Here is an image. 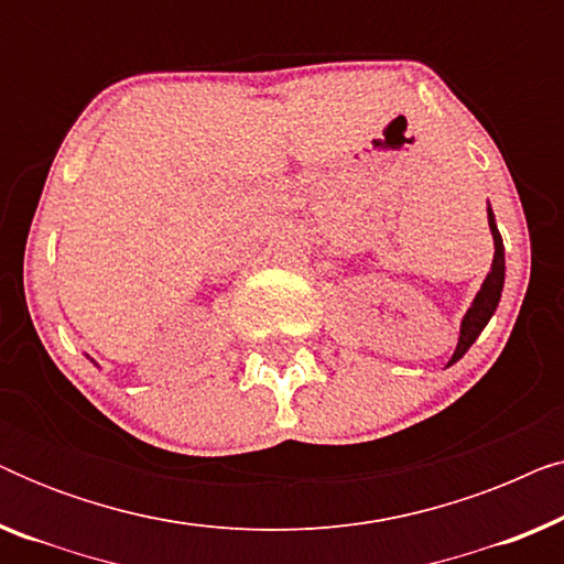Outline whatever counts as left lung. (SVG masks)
Here are the masks:
<instances>
[{"mask_svg": "<svg viewBox=\"0 0 564 564\" xmlns=\"http://www.w3.org/2000/svg\"><path fill=\"white\" fill-rule=\"evenodd\" d=\"M488 226H490V234H492V246H496V253H492L490 272H488V276H485V282L480 284V290H477L473 305L467 307L465 318H462L457 349H454L452 359L446 361V367H452L454 361H459L462 357H465L469 346L477 341V336L482 334V328L488 326V321L492 318V313H496V307L500 303V292H503V282H506V251H503V238H500V234H498L496 215H492L490 203H488Z\"/></svg>", "mask_w": 564, "mask_h": 564, "instance_id": "8db88e82", "label": "left lung"}]
</instances>
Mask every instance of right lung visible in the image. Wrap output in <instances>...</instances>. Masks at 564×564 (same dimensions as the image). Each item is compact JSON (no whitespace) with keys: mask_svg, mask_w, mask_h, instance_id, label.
<instances>
[{"mask_svg":"<svg viewBox=\"0 0 564 564\" xmlns=\"http://www.w3.org/2000/svg\"><path fill=\"white\" fill-rule=\"evenodd\" d=\"M89 359H91V357H89ZM91 361H95V359H91ZM95 365H97V361H95Z\"/></svg>","mask_w":564,"mask_h":564,"instance_id":"1","label":"right lung"}]
</instances>
